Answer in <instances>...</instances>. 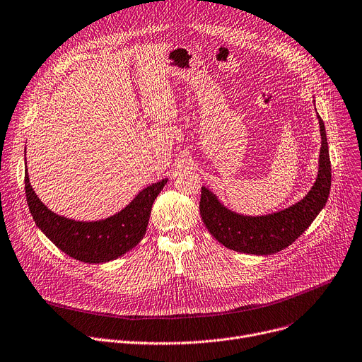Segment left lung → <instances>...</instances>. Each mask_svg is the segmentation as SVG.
Returning a JSON list of instances; mask_svg holds the SVG:
<instances>
[{"label":"left lung","instance_id":"left-lung-1","mask_svg":"<svg viewBox=\"0 0 362 362\" xmlns=\"http://www.w3.org/2000/svg\"><path fill=\"white\" fill-rule=\"evenodd\" d=\"M322 148L319 175L304 199L279 212L262 216H246L227 209L206 187L201 189L199 212L214 238L235 252L249 255H272L290 245L310 227L327 202L332 168L323 119L319 116Z\"/></svg>","mask_w":362,"mask_h":362}]
</instances>
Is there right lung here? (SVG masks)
<instances>
[{
  "mask_svg": "<svg viewBox=\"0 0 362 362\" xmlns=\"http://www.w3.org/2000/svg\"><path fill=\"white\" fill-rule=\"evenodd\" d=\"M167 179L147 186L122 211L102 221H76L47 209L30 186L28 168L24 189L36 226L65 255L86 263L115 260L135 247L146 234L153 202Z\"/></svg>",
  "mask_w": 362,
  "mask_h": 362,
  "instance_id": "1",
  "label": "right lung"
}]
</instances>
